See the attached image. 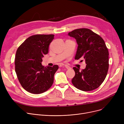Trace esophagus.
Wrapping results in <instances>:
<instances>
[{"mask_svg": "<svg viewBox=\"0 0 124 124\" xmlns=\"http://www.w3.org/2000/svg\"><path fill=\"white\" fill-rule=\"evenodd\" d=\"M64 67H65L67 69H71V67H69V66H68V65H65L64 66Z\"/></svg>", "mask_w": 124, "mask_h": 124, "instance_id": "1", "label": "esophagus"}]
</instances>
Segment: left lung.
I'll return each mask as SVG.
<instances>
[{"label": "left lung", "mask_w": 124, "mask_h": 124, "mask_svg": "<svg viewBox=\"0 0 124 124\" xmlns=\"http://www.w3.org/2000/svg\"><path fill=\"white\" fill-rule=\"evenodd\" d=\"M68 35L74 38L78 45L75 59H84L86 64V68L81 71L79 68H73L75 75L72 84L82 91L96 89L105 79L108 69L109 54L105 41L99 35L86 28L74 30Z\"/></svg>", "instance_id": "left-lung-1"}]
</instances>
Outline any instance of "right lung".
<instances>
[{
  "label": "right lung",
  "mask_w": 124,
  "mask_h": 124,
  "mask_svg": "<svg viewBox=\"0 0 124 124\" xmlns=\"http://www.w3.org/2000/svg\"><path fill=\"white\" fill-rule=\"evenodd\" d=\"M54 35L30 36L18 48L15 57V71L19 83L27 92L40 94L48 90L54 82L59 67L42 66V58L48 53Z\"/></svg>",
  "instance_id": "1"
}]
</instances>
